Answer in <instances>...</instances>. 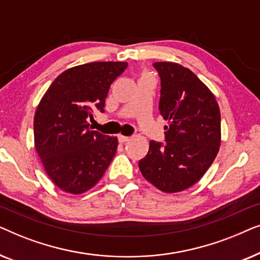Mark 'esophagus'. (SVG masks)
Returning a JSON list of instances; mask_svg holds the SVG:
<instances>
[{"instance_id": "34e87169", "label": "esophagus", "mask_w": 260, "mask_h": 260, "mask_svg": "<svg viewBox=\"0 0 260 260\" xmlns=\"http://www.w3.org/2000/svg\"><path fill=\"white\" fill-rule=\"evenodd\" d=\"M130 140V137H126V136H123V135H118V141L119 143H126L127 141Z\"/></svg>"}]
</instances>
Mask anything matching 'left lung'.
I'll list each match as a JSON object with an SVG mask.
<instances>
[{
  "label": "left lung",
  "mask_w": 260,
  "mask_h": 260,
  "mask_svg": "<svg viewBox=\"0 0 260 260\" xmlns=\"http://www.w3.org/2000/svg\"><path fill=\"white\" fill-rule=\"evenodd\" d=\"M161 78L158 110L168 120L166 143L150 141L138 162L142 175L165 193L189 188L204 176L221 143L220 110L214 94L191 72L175 62H155Z\"/></svg>",
  "instance_id": "1"
}]
</instances>
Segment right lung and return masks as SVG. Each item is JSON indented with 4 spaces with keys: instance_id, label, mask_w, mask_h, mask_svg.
Listing matches in <instances>:
<instances>
[{
    "instance_id": "right-lung-1",
    "label": "right lung",
    "mask_w": 260,
    "mask_h": 260,
    "mask_svg": "<svg viewBox=\"0 0 260 260\" xmlns=\"http://www.w3.org/2000/svg\"><path fill=\"white\" fill-rule=\"evenodd\" d=\"M126 62L97 61L66 70L51 84L34 116V142L55 186L71 194L91 189L111 163L118 140L88 129Z\"/></svg>"
}]
</instances>
